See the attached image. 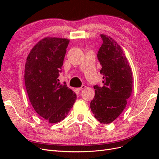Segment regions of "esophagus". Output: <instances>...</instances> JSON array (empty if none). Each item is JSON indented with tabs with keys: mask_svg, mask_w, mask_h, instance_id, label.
I'll return each mask as SVG.
<instances>
[{
	"mask_svg": "<svg viewBox=\"0 0 159 159\" xmlns=\"http://www.w3.org/2000/svg\"><path fill=\"white\" fill-rule=\"evenodd\" d=\"M86 88V86L85 85H82V86H81V88H77L76 89L77 90H78V91H81V90H82V89H85Z\"/></svg>",
	"mask_w": 159,
	"mask_h": 159,
	"instance_id": "1",
	"label": "esophagus"
}]
</instances>
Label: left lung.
<instances>
[{
	"label": "left lung",
	"mask_w": 159,
	"mask_h": 159,
	"mask_svg": "<svg viewBox=\"0 0 159 159\" xmlns=\"http://www.w3.org/2000/svg\"><path fill=\"white\" fill-rule=\"evenodd\" d=\"M103 44L98 58L102 65L103 86L95 85V96L90 103L94 117L100 123L109 124L123 111L133 90V74L129 61L117 42L100 34Z\"/></svg>",
	"instance_id": "1"
}]
</instances>
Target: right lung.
Segmentation results:
<instances>
[{"label":"right lung","mask_w":159,"mask_h":159,"mask_svg":"<svg viewBox=\"0 0 159 159\" xmlns=\"http://www.w3.org/2000/svg\"><path fill=\"white\" fill-rule=\"evenodd\" d=\"M69 42L67 38H44L26 58L25 81L28 98L35 111L50 123L64 119L77 98L58 80Z\"/></svg>","instance_id":"obj_1"}]
</instances>
